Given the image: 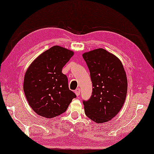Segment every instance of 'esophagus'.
<instances>
[{
	"instance_id": "esophagus-1",
	"label": "esophagus",
	"mask_w": 154,
	"mask_h": 154,
	"mask_svg": "<svg viewBox=\"0 0 154 154\" xmlns=\"http://www.w3.org/2000/svg\"><path fill=\"white\" fill-rule=\"evenodd\" d=\"M75 94L76 95V96H79L80 95V89L78 88L76 90H75Z\"/></svg>"
}]
</instances>
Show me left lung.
Instances as JSON below:
<instances>
[{
	"mask_svg": "<svg viewBox=\"0 0 154 154\" xmlns=\"http://www.w3.org/2000/svg\"><path fill=\"white\" fill-rule=\"evenodd\" d=\"M90 72L92 95L84 101L85 114L97 123L111 120L125 103L127 79L119 59L103 48L82 55Z\"/></svg>",
	"mask_w": 154,
	"mask_h": 154,
	"instance_id": "obj_1",
	"label": "left lung"
}]
</instances>
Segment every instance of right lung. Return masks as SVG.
<instances>
[{
  "label": "right lung",
  "mask_w": 154,
  "mask_h": 154,
  "mask_svg": "<svg viewBox=\"0 0 154 154\" xmlns=\"http://www.w3.org/2000/svg\"><path fill=\"white\" fill-rule=\"evenodd\" d=\"M73 55L72 51L54 46L38 55L26 71L24 93L29 106L38 115L46 118L61 115L76 97L62 73Z\"/></svg>",
  "instance_id": "add662e5"
}]
</instances>
